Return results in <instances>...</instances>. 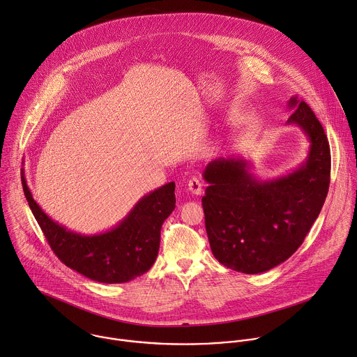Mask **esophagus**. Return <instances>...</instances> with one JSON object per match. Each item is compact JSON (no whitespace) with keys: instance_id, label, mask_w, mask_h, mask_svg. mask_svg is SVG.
Masks as SVG:
<instances>
[{"instance_id":"1","label":"esophagus","mask_w":357,"mask_h":357,"mask_svg":"<svg viewBox=\"0 0 357 357\" xmlns=\"http://www.w3.org/2000/svg\"><path fill=\"white\" fill-rule=\"evenodd\" d=\"M188 189L193 193V195H200L202 193V189H203V183H202V181L199 179V178H196V176H193V178H190L189 179V182H188Z\"/></svg>"}]
</instances>
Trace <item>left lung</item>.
Returning a JSON list of instances; mask_svg holds the SVG:
<instances>
[{"label":"left lung","mask_w":357,"mask_h":357,"mask_svg":"<svg viewBox=\"0 0 357 357\" xmlns=\"http://www.w3.org/2000/svg\"><path fill=\"white\" fill-rule=\"evenodd\" d=\"M287 125L310 140L307 160L293 172L259 181L244 158H217L203 172L202 197L208 243L224 266L257 275L289 259L303 244L328 195L331 150L311 107L291 96Z\"/></svg>","instance_id":"8db88e82"}]
</instances>
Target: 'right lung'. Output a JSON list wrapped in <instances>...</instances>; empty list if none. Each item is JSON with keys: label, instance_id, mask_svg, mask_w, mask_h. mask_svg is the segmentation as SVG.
Instances as JSON below:
<instances>
[{"label": "right lung", "instance_id": "1", "mask_svg": "<svg viewBox=\"0 0 357 357\" xmlns=\"http://www.w3.org/2000/svg\"><path fill=\"white\" fill-rule=\"evenodd\" d=\"M28 204L57 258L70 269L99 283H126L154 265L161 225L175 208V182L143 196L112 229L84 235L52 220L35 202L22 171Z\"/></svg>", "mask_w": 357, "mask_h": 357}]
</instances>
